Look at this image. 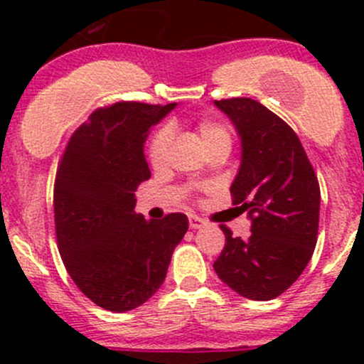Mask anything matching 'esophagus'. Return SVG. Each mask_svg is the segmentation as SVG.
I'll use <instances>...</instances> for the list:
<instances>
[{
  "label": "esophagus",
  "instance_id": "obj_1",
  "mask_svg": "<svg viewBox=\"0 0 364 364\" xmlns=\"http://www.w3.org/2000/svg\"><path fill=\"white\" fill-rule=\"evenodd\" d=\"M188 225H190V229H200V227H204L205 225V222L203 218H199V216L197 215H190L188 216Z\"/></svg>",
  "mask_w": 364,
  "mask_h": 364
}]
</instances>
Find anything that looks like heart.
<instances>
[{"mask_svg": "<svg viewBox=\"0 0 364 364\" xmlns=\"http://www.w3.org/2000/svg\"><path fill=\"white\" fill-rule=\"evenodd\" d=\"M197 130H199L200 141H203L204 148L215 144V142H222V141L230 142L229 132H227L222 124L215 123V121H208V119L200 121ZM171 142H172L171 127H161L160 130L155 132V135H153L148 146V159L153 165H160L161 161L165 160Z\"/></svg>", "mask_w": 364, "mask_h": 364, "instance_id": "heart-1", "label": "heart"}]
</instances>
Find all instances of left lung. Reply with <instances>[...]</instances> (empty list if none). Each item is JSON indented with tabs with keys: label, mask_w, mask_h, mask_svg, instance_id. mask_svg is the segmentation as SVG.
I'll use <instances>...</instances> for the list:
<instances>
[{
	"label": "left lung",
	"mask_w": 364,
	"mask_h": 364,
	"mask_svg": "<svg viewBox=\"0 0 364 364\" xmlns=\"http://www.w3.org/2000/svg\"><path fill=\"white\" fill-rule=\"evenodd\" d=\"M236 128L241 164L230 185L232 203L247 211L252 234L234 237L215 260L220 280L253 301L287 291L310 262L317 243L321 190L299 139L284 119L252 98L216 100Z\"/></svg>",
	"instance_id": "1"
}]
</instances>
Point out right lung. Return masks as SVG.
<instances>
[{
    "mask_svg": "<svg viewBox=\"0 0 364 364\" xmlns=\"http://www.w3.org/2000/svg\"><path fill=\"white\" fill-rule=\"evenodd\" d=\"M178 104L117 102L98 109L70 137L54 185V222L72 280L109 311L134 310L161 287L188 218L146 220L135 190L151 178L149 130Z\"/></svg>",
    "mask_w": 364,
    "mask_h": 364,
    "instance_id": "add662e5",
    "label": "right lung"
}]
</instances>
